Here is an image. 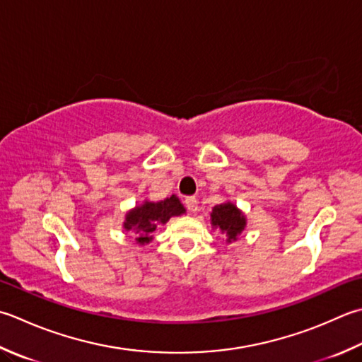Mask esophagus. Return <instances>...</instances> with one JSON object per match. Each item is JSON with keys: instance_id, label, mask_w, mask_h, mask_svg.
Instances as JSON below:
<instances>
[{"instance_id": "obj_1", "label": "esophagus", "mask_w": 362, "mask_h": 362, "mask_svg": "<svg viewBox=\"0 0 362 362\" xmlns=\"http://www.w3.org/2000/svg\"><path fill=\"white\" fill-rule=\"evenodd\" d=\"M185 207L189 214H196L197 211V199L194 196H188L185 199Z\"/></svg>"}]
</instances>
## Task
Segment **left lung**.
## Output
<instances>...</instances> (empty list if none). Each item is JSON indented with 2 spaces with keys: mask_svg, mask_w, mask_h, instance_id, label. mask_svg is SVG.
<instances>
[{
  "mask_svg": "<svg viewBox=\"0 0 362 362\" xmlns=\"http://www.w3.org/2000/svg\"><path fill=\"white\" fill-rule=\"evenodd\" d=\"M211 224L228 235V242H235L238 233L245 229V216L230 202L215 205L211 210Z\"/></svg>",
  "mask_w": 362,
  "mask_h": 362,
  "instance_id": "1",
  "label": "left lung"
}]
</instances>
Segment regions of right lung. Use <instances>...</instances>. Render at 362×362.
Wrapping results in <instances>:
<instances>
[{"instance_id":"right-lung-1","label":"right lung","mask_w":362,"mask_h":362,"mask_svg":"<svg viewBox=\"0 0 362 362\" xmlns=\"http://www.w3.org/2000/svg\"><path fill=\"white\" fill-rule=\"evenodd\" d=\"M185 214L179 197L171 196L160 202H146L132 210L125 218L124 228L138 233V243L144 245L152 240V232L158 224H165L171 216Z\"/></svg>"}]
</instances>
